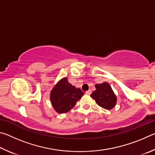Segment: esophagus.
<instances>
[{"instance_id": "obj_1", "label": "esophagus", "mask_w": 155, "mask_h": 155, "mask_svg": "<svg viewBox=\"0 0 155 155\" xmlns=\"http://www.w3.org/2000/svg\"><path fill=\"white\" fill-rule=\"evenodd\" d=\"M85 94H87V95H90V94H91V90H87V91H85Z\"/></svg>"}]
</instances>
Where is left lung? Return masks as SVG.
I'll return each mask as SVG.
<instances>
[{"label":"left lung","instance_id":"8db88e82","mask_svg":"<svg viewBox=\"0 0 155 155\" xmlns=\"http://www.w3.org/2000/svg\"><path fill=\"white\" fill-rule=\"evenodd\" d=\"M96 90L91 94V97L95 100L96 104L102 108L111 110L117 103V96L113 91L111 85L107 82L95 85Z\"/></svg>","mask_w":155,"mask_h":155}]
</instances>
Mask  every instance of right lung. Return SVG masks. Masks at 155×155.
<instances>
[{
    "mask_svg": "<svg viewBox=\"0 0 155 155\" xmlns=\"http://www.w3.org/2000/svg\"><path fill=\"white\" fill-rule=\"evenodd\" d=\"M84 95L79 88L71 85L67 77H64L57 83L50 94V99L55 111L65 114L71 110Z\"/></svg>",
    "mask_w": 155,
    "mask_h": 155,
    "instance_id": "1",
    "label": "right lung"
}]
</instances>
